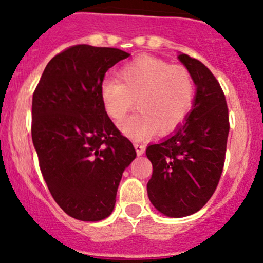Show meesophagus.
Listing matches in <instances>:
<instances>
[{"label": "esophagus", "mask_w": 263, "mask_h": 263, "mask_svg": "<svg viewBox=\"0 0 263 263\" xmlns=\"http://www.w3.org/2000/svg\"><path fill=\"white\" fill-rule=\"evenodd\" d=\"M134 147H135V150H137V154L139 155V156H141V155H144V152H145V150H146V146H145V145H142V144H134Z\"/></svg>", "instance_id": "obj_1"}]
</instances>
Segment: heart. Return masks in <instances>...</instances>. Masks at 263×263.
<instances>
[{
	"label": "heart",
	"mask_w": 263,
	"mask_h": 263,
	"mask_svg": "<svg viewBox=\"0 0 263 263\" xmlns=\"http://www.w3.org/2000/svg\"><path fill=\"white\" fill-rule=\"evenodd\" d=\"M119 79L103 80L101 100L113 121L124 118L137 101L139 112L121 124L122 132L133 140H144L156 130L173 132L193 108L195 83L183 66L140 56L122 67Z\"/></svg>",
	"instance_id": "1"
}]
</instances>
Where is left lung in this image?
I'll use <instances>...</instances> for the list:
<instances>
[{
    "instance_id": "1",
    "label": "left lung",
    "mask_w": 263,
    "mask_h": 263,
    "mask_svg": "<svg viewBox=\"0 0 263 263\" xmlns=\"http://www.w3.org/2000/svg\"><path fill=\"white\" fill-rule=\"evenodd\" d=\"M193 76L196 95L191 112L171 137L150 145L147 195L164 216L180 218L202 209L221 179L229 133L226 96L205 64L185 53L178 56Z\"/></svg>"
}]
</instances>
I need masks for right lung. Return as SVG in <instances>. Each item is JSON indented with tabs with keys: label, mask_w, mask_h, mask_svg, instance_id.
Returning <instances> with one entry per match:
<instances>
[{
	"label": "right lung",
	"mask_w": 263,
	"mask_h": 263,
	"mask_svg": "<svg viewBox=\"0 0 263 263\" xmlns=\"http://www.w3.org/2000/svg\"><path fill=\"white\" fill-rule=\"evenodd\" d=\"M129 53L76 45L56 54L31 106V138L42 177L68 216L105 219L115 209L123 172L137 152L113 124L101 100L105 74Z\"/></svg>",
	"instance_id": "1"
}]
</instances>
